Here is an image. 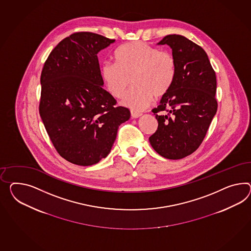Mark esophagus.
<instances>
[{"mask_svg": "<svg viewBox=\"0 0 251 251\" xmlns=\"http://www.w3.org/2000/svg\"><path fill=\"white\" fill-rule=\"evenodd\" d=\"M142 116L141 113H139V112H135V111H131V116L133 117V118H138V117H140Z\"/></svg>", "mask_w": 251, "mask_h": 251, "instance_id": "esophagus-1", "label": "esophagus"}]
</instances>
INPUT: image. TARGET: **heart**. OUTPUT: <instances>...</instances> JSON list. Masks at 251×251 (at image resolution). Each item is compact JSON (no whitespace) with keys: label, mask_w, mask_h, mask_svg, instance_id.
<instances>
[{"label":"heart","mask_w":251,"mask_h":251,"mask_svg":"<svg viewBox=\"0 0 251 251\" xmlns=\"http://www.w3.org/2000/svg\"><path fill=\"white\" fill-rule=\"evenodd\" d=\"M115 60L116 65L106 63L102 66V79L116 98L124 96L132 82L135 84L123 98V103L131 109L146 108L153 97L166 96L173 85L176 65L168 51L143 42H130L116 49Z\"/></svg>","instance_id":"1"}]
</instances>
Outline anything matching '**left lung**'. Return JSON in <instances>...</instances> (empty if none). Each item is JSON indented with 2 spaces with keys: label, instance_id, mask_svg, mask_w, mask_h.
Returning <instances> with one entry per match:
<instances>
[{
  "label": "left lung",
  "instance_id": "obj_1",
  "mask_svg": "<svg viewBox=\"0 0 251 251\" xmlns=\"http://www.w3.org/2000/svg\"><path fill=\"white\" fill-rule=\"evenodd\" d=\"M157 45L172 49L176 74L171 89L152 110L158 126L149 142L163 157L176 160L195 152L206 136L218 109L217 78L206 51L192 41L169 34Z\"/></svg>",
  "mask_w": 251,
  "mask_h": 251
}]
</instances>
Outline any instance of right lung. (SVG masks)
<instances>
[{"mask_svg":"<svg viewBox=\"0 0 251 251\" xmlns=\"http://www.w3.org/2000/svg\"><path fill=\"white\" fill-rule=\"evenodd\" d=\"M115 42L90 32L62 40L41 74L40 116L65 160L92 166L106 157L130 111L103 89L97 53Z\"/></svg>","mask_w":251,"mask_h":251,"instance_id":"1","label":"right lung"}]
</instances>
